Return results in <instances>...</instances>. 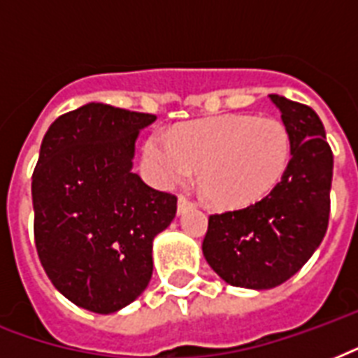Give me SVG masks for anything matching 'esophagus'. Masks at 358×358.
I'll list each match as a JSON object with an SVG mask.
<instances>
[{"label": "esophagus", "mask_w": 358, "mask_h": 358, "mask_svg": "<svg viewBox=\"0 0 358 358\" xmlns=\"http://www.w3.org/2000/svg\"><path fill=\"white\" fill-rule=\"evenodd\" d=\"M193 208V204H191L185 196H180L178 199V215H184V213H187Z\"/></svg>", "instance_id": "esophagus-1"}]
</instances>
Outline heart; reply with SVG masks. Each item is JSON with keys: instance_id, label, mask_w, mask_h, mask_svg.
<instances>
[{"instance_id": "b5f03b06", "label": "heart", "mask_w": 358, "mask_h": 358, "mask_svg": "<svg viewBox=\"0 0 358 358\" xmlns=\"http://www.w3.org/2000/svg\"><path fill=\"white\" fill-rule=\"evenodd\" d=\"M292 162V135L277 119L223 115L152 131L143 143V167L152 184L174 189L199 171L202 191L217 206L243 210L280 184Z\"/></svg>"}]
</instances>
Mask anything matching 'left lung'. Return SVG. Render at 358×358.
<instances>
[{"label": "left lung", "instance_id": "1", "mask_svg": "<svg viewBox=\"0 0 358 358\" xmlns=\"http://www.w3.org/2000/svg\"><path fill=\"white\" fill-rule=\"evenodd\" d=\"M292 135V162L262 202L210 215L202 252L230 286L269 289L305 266L327 232L333 152L316 111L269 94Z\"/></svg>", "mask_w": 358, "mask_h": 358}]
</instances>
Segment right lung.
<instances>
[{
	"label": "right lung",
	"mask_w": 358,
	"mask_h": 358,
	"mask_svg": "<svg viewBox=\"0 0 358 358\" xmlns=\"http://www.w3.org/2000/svg\"><path fill=\"white\" fill-rule=\"evenodd\" d=\"M156 115L91 102L48 128L33 173L35 245L44 271L74 305L113 314L152 278V241L176 196L135 174V141Z\"/></svg>",
	"instance_id": "obj_1"
}]
</instances>
